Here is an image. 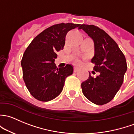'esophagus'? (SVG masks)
Masks as SVG:
<instances>
[{
    "label": "esophagus",
    "instance_id": "34e87169",
    "mask_svg": "<svg viewBox=\"0 0 134 134\" xmlns=\"http://www.w3.org/2000/svg\"><path fill=\"white\" fill-rule=\"evenodd\" d=\"M79 70H80V69H79L78 67H75L74 68V72H77L79 71Z\"/></svg>",
    "mask_w": 134,
    "mask_h": 134
}]
</instances>
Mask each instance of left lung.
Segmentation results:
<instances>
[{
	"instance_id": "left-lung-1",
	"label": "left lung",
	"mask_w": 134,
	"mask_h": 134,
	"mask_svg": "<svg viewBox=\"0 0 134 134\" xmlns=\"http://www.w3.org/2000/svg\"><path fill=\"white\" fill-rule=\"evenodd\" d=\"M83 29L94 43V56L91 62L99 75L94 78L89 72L81 83L82 92L93 103L102 105L110 102L123 84L127 65L125 56L114 40L105 31L94 25L82 24Z\"/></svg>"
}]
</instances>
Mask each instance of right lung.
I'll use <instances>...</instances> for the list:
<instances>
[{
  "label": "right lung",
  "instance_id": "1",
  "mask_svg": "<svg viewBox=\"0 0 134 134\" xmlns=\"http://www.w3.org/2000/svg\"><path fill=\"white\" fill-rule=\"evenodd\" d=\"M80 26L62 23L49 27L27 47L21 61L23 79L35 99L49 101L62 92L65 78L73 73V66L67 64L57 68L54 63L56 53L63 49L67 33Z\"/></svg>",
  "mask_w": 134,
  "mask_h": 134
}]
</instances>
